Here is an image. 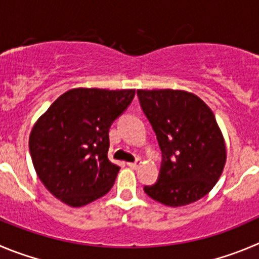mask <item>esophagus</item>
Returning a JSON list of instances; mask_svg holds the SVG:
<instances>
[{
    "mask_svg": "<svg viewBox=\"0 0 259 259\" xmlns=\"http://www.w3.org/2000/svg\"><path fill=\"white\" fill-rule=\"evenodd\" d=\"M141 163H142L141 161L138 159V161H135V162H129V163H127V165H129L132 168H135V170H137V168L141 167Z\"/></svg>",
    "mask_w": 259,
    "mask_h": 259,
    "instance_id": "obj_1",
    "label": "esophagus"
}]
</instances>
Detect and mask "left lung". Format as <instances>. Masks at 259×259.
<instances>
[{
    "label": "left lung",
    "instance_id": "obj_1",
    "mask_svg": "<svg viewBox=\"0 0 259 259\" xmlns=\"http://www.w3.org/2000/svg\"><path fill=\"white\" fill-rule=\"evenodd\" d=\"M137 93L163 157L158 181L144 192L168 207L197 202L216 185L226 163L225 139L213 112L187 91Z\"/></svg>",
    "mask_w": 259,
    "mask_h": 259
}]
</instances>
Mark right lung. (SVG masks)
Listing matches in <instances>:
<instances>
[{"label":"right lung","instance_id":"right-lung-1","mask_svg":"<svg viewBox=\"0 0 259 259\" xmlns=\"http://www.w3.org/2000/svg\"><path fill=\"white\" fill-rule=\"evenodd\" d=\"M135 89L74 88L57 98L29 137L31 161L48 192L70 207L103 197L120 167L108 159V130Z\"/></svg>","mask_w":259,"mask_h":259}]
</instances>
